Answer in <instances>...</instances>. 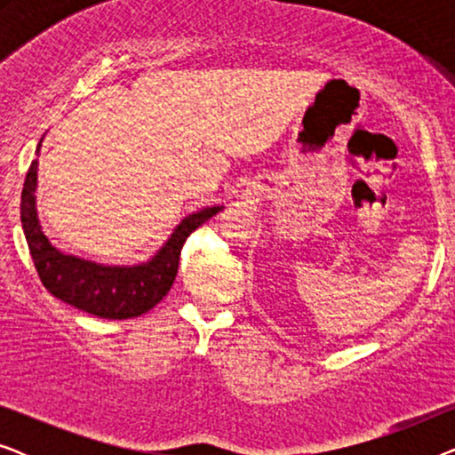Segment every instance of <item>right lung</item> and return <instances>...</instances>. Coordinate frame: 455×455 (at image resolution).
<instances>
[{
  "label": "right lung",
  "instance_id": "1",
  "mask_svg": "<svg viewBox=\"0 0 455 455\" xmlns=\"http://www.w3.org/2000/svg\"><path fill=\"white\" fill-rule=\"evenodd\" d=\"M39 148L41 142L36 147V155ZM36 167L39 159H35L28 167L20 201V221L35 269L49 294L101 319H132L157 307L176 279L180 252L186 238L223 209L204 207L184 217L165 244L147 263L132 267L99 265L60 252L43 234L35 203Z\"/></svg>",
  "mask_w": 455,
  "mask_h": 455
}]
</instances>
